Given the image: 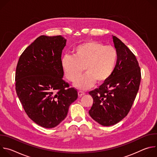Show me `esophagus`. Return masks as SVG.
I'll return each mask as SVG.
<instances>
[{
  "label": "esophagus",
  "mask_w": 157,
  "mask_h": 157,
  "mask_svg": "<svg viewBox=\"0 0 157 157\" xmlns=\"http://www.w3.org/2000/svg\"><path fill=\"white\" fill-rule=\"evenodd\" d=\"M84 94H85V93H84L83 91H78V96H79V97H81V96H83V95H84Z\"/></svg>",
  "instance_id": "34e87169"
}]
</instances>
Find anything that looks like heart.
Masks as SVG:
<instances>
[{
	"mask_svg": "<svg viewBox=\"0 0 157 157\" xmlns=\"http://www.w3.org/2000/svg\"><path fill=\"white\" fill-rule=\"evenodd\" d=\"M118 58L117 50L96 41H88L74 48L73 56L65 55L61 66L66 79L73 82L82 74L84 67L86 73L76 80L75 86L81 89L92 87L95 81H106L114 73Z\"/></svg>",
	"mask_w": 157,
	"mask_h": 157,
	"instance_id": "obj_1",
	"label": "heart"
}]
</instances>
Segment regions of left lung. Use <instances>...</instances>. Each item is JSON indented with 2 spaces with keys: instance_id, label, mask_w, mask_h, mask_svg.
I'll return each mask as SVG.
<instances>
[{
  "instance_id": "1",
  "label": "left lung",
  "mask_w": 157,
  "mask_h": 157,
  "mask_svg": "<svg viewBox=\"0 0 157 157\" xmlns=\"http://www.w3.org/2000/svg\"><path fill=\"white\" fill-rule=\"evenodd\" d=\"M118 58L114 73L99 88L89 93L93 104L90 116L104 126L113 125L129 113L138 93L141 71L135 56L121 40L113 36Z\"/></svg>"
}]
</instances>
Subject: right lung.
<instances>
[{
  "mask_svg": "<svg viewBox=\"0 0 157 157\" xmlns=\"http://www.w3.org/2000/svg\"><path fill=\"white\" fill-rule=\"evenodd\" d=\"M61 35H41L20 55L16 68L15 89L27 116L36 124L53 128L68 114L78 98L77 89L63 79Z\"/></svg>",
  "mask_w": 157,
  "mask_h": 157,
  "instance_id": "1",
  "label": "right lung"
}]
</instances>
